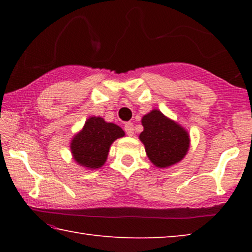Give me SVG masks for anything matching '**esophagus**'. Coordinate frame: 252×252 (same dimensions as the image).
Segmentation results:
<instances>
[{
    "label": "esophagus",
    "mask_w": 252,
    "mask_h": 252,
    "mask_svg": "<svg viewBox=\"0 0 252 252\" xmlns=\"http://www.w3.org/2000/svg\"><path fill=\"white\" fill-rule=\"evenodd\" d=\"M125 131L126 133L129 135V136H132L134 134V127H133V123L131 122H126L125 125Z\"/></svg>",
    "instance_id": "esophagus-1"
}]
</instances>
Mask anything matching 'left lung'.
Returning <instances> with one entry per match:
<instances>
[{
    "label": "left lung",
    "mask_w": 252,
    "mask_h": 252,
    "mask_svg": "<svg viewBox=\"0 0 252 252\" xmlns=\"http://www.w3.org/2000/svg\"><path fill=\"white\" fill-rule=\"evenodd\" d=\"M143 131L139 138L147 156L156 167L167 168L180 162L189 150L190 139L183 127L161 113L152 110L142 118Z\"/></svg>",
    "instance_id": "8db88e82"
}]
</instances>
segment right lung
I'll list each match as a JSON object with an SVG mask.
<instances>
[{"label": "right lung", "instance_id": "add662e5", "mask_svg": "<svg viewBox=\"0 0 252 252\" xmlns=\"http://www.w3.org/2000/svg\"><path fill=\"white\" fill-rule=\"evenodd\" d=\"M123 135L125 131L114 123L105 122L101 117L89 118L71 141L73 159L82 167L99 169L105 163L111 144Z\"/></svg>", "mask_w": 252, "mask_h": 252}]
</instances>
